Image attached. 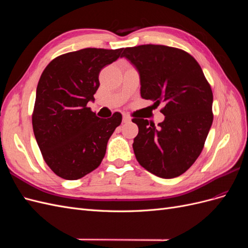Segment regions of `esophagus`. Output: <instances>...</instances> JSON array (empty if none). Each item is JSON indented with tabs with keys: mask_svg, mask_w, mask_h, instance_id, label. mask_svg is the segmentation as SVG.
Instances as JSON below:
<instances>
[{
	"mask_svg": "<svg viewBox=\"0 0 248 248\" xmlns=\"http://www.w3.org/2000/svg\"><path fill=\"white\" fill-rule=\"evenodd\" d=\"M130 120H131V118L128 116V115H123V123H128V122H130Z\"/></svg>",
	"mask_w": 248,
	"mask_h": 248,
	"instance_id": "1",
	"label": "esophagus"
}]
</instances>
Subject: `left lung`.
Masks as SVG:
<instances>
[{
  "label": "left lung",
  "mask_w": 248,
  "mask_h": 248,
  "mask_svg": "<svg viewBox=\"0 0 248 248\" xmlns=\"http://www.w3.org/2000/svg\"><path fill=\"white\" fill-rule=\"evenodd\" d=\"M137 67L140 96L161 102L164 121L133 118L139 133L132 144L140 166L155 176L182 175L198 159L213 122V93L200 64L188 52L158 44L123 48Z\"/></svg>",
  "instance_id": "8db88e82"
}]
</instances>
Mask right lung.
<instances>
[{
  "label": "right lung",
  "instance_id": "right-lung-1",
  "mask_svg": "<svg viewBox=\"0 0 248 248\" xmlns=\"http://www.w3.org/2000/svg\"><path fill=\"white\" fill-rule=\"evenodd\" d=\"M122 50L88 47L67 52L43 70L32 124L43 159L57 176L78 180L100 166L122 115L100 119L87 104L100 85L101 69Z\"/></svg>",
  "mask_w": 248,
  "mask_h": 248
}]
</instances>
